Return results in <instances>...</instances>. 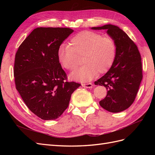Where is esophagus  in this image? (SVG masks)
<instances>
[{
	"instance_id": "34e87169",
	"label": "esophagus",
	"mask_w": 155,
	"mask_h": 155,
	"mask_svg": "<svg viewBox=\"0 0 155 155\" xmlns=\"http://www.w3.org/2000/svg\"><path fill=\"white\" fill-rule=\"evenodd\" d=\"M82 87H83L84 88H91L93 85L92 84L89 83H85V84H82Z\"/></svg>"
}]
</instances>
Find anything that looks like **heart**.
I'll list each match as a JSON object with an SVG mask.
<instances>
[{"mask_svg": "<svg viewBox=\"0 0 155 155\" xmlns=\"http://www.w3.org/2000/svg\"><path fill=\"white\" fill-rule=\"evenodd\" d=\"M81 55V67L70 74L72 80L87 82L97 73L104 74L113 64L116 56V45L110 37L91 31H83L70 39V45L62 44L58 49L57 57L61 66L68 70L77 67L76 55Z\"/></svg>", "mask_w": 155, "mask_h": 155, "instance_id": "b5f03b06", "label": "heart"}]
</instances>
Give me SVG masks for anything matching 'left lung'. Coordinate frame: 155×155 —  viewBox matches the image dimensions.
Here are the masks:
<instances>
[{
  "mask_svg": "<svg viewBox=\"0 0 155 155\" xmlns=\"http://www.w3.org/2000/svg\"><path fill=\"white\" fill-rule=\"evenodd\" d=\"M92 30H106L116 45V56L111 68L95 81L106 87L107 96L100 101L104 109L119 112L129 108L134 101L142 79L141 56L137 45L118 26L105 25Z\"/></svg>",
  "mask_w": 155,
  "mask_h": 155,
  "instance_id": "left-lung-1",
  "label": "left lung"
}]
</instances>
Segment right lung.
I'll list each match as a JSON object with an SVG mask.
<instances>
[{
  "instance_id": "add662e5",
  "label": "right lung",
  "mask_w": 155,
  "mask_h": 155,
  "mask_svg": "<svg viewBox=\"0 0 155 155\" xmlns=\"http://www.w3.org/2000/svg\"><path fill=\"white\" fill-rule=\"evenodd\" d=\"M73 31L68 28H37L15 54L17 90L28 109L42 120L59 118L81 85L66 81L67 74L57 57L59 46Z\"/></svg>"
}]
</instances>
